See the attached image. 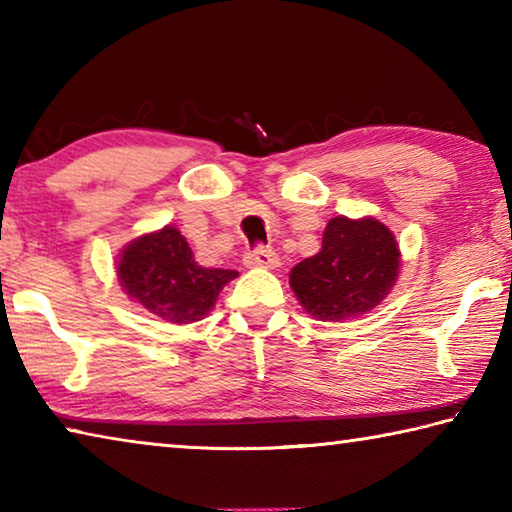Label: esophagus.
Returning <instances> with one entry per match:
<instances>
[{
    "label": "esophagus",
    "instance_id": "1",
    "mask_svg": "<svg viewBox=\"0 0 512 512\" xmlns=\"http://www.w3.org/2000/svg\"><path fill=\"white\" fill-rule=\"evenodd\" d=\"M244 262L250 268H277L280 266V257H277L273 250H266L259 246L255 250H250V253H246Z\"/></svg>",
    "mask_w": 512,
    "mask_h": 512
}]
</instances>
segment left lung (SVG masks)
Returning a JSON list of instances; mask_svg holds the SVG:
<instances>
[{"instance_id": "left-lung-1", "label": "left lung", "mask_w": 512, "mask_h": 512, "mask_svg": "<svg viewBox=\"0 0 512 512\" xmlns=\"http://www.w3.org/2000/svg\"><path fill=\"white\" fill-rule=\"evenodd\" d=\"M400 273V246L393 232L372 216H334L323 248L291 268L289 284L316 320L359 318L375 309Z\"/></svg>"}]
</instances>
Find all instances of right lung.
Here are the masks:
<instances>
[{
    "label": "right lung",
    "instance_id": "obj_1",
    "mask_svg": "<svg viewBox=\"0 0 512 512\" xmlns=\"http://www.w3.org/2000/svg\"><path fill=\"white\" fill-rule=\"evenodd\" d=\"M237 275L228 268L198 264L187 239L173 225L137 237L121 250L117 262L119 284L128 298L176 325L201 320Z\"/></svg>",
    "mask_w": 512,
    "mask_h": 512
}]
</instances>
